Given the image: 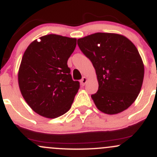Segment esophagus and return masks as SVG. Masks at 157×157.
<instances>
[{
	"label": "esophagus",
	"mask_w": 157,
	"mask_h": 157,
	"mask_svg": "<svg viewBox=\"0 0 157 157\" xmlns=\"http://www.w3.org/2000/svg\"><path fill=\"white\" fill-rule=\"evenodd\" d=\"M87 80H88V79L86 78V77H82V80H80V82H81V85H82V86H84V85H85V84L86 83Z\"/></svg>",
	"instance_id": "34e87169"
}]
</instances>
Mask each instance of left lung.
I'll use <instances>...</instances> for the list:
<instances>
[{
    "label": "left lung",
    "instance_id": "left-lung-1",
    "mask_svg": "<svg viewBox=\"0 0 157 157\" xmlns=\"http://www.w3.org/2000/svg\"><path fill=\"white\" fill-rule=\"evenodd\" d=\"M77 44L95 69L99 86L92 98L98 109L109 115L127 109L140 92L144 73L133 43L119 34L96 33Z\"/></svg>",
    "mask_w": 157,
    "mask_h": 157
}]
</instances>
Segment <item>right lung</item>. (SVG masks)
Wrapping results in <instances>:
<instances>
[{
  "instance_id": "right-lung-1",
  "label": "right lung",
  "mask_w": 157,
  "mask_h": 157,
  "mask_svg": "<svg viewBox=\"0 0 157 157\" xmlns=\"http://www.w3.org/2000/svg\"><path fill=\"white\" fill-rule=\"evenodd\" d=\"M33 41L25 51L18 71L22 96L34 112L48 118L70 109L80 82L67 65L77 39L50 34Z\"/></svg>"
}]
</instances>
